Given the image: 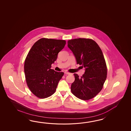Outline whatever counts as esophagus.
Listing matches in <instances>:
<instances>
[{"label":"esophagus","mask_w":131,"mask_h":131,"mask_svg":"<svg viewBox=\"0 0 131 131\" xmlns=\"http://www.w3.org/2000/svg\"><path fill=\"white\" fill-rule=\"evenodd\" d=\"M64 73H65V74H67V75L71 74V73H70V72H64Z\"/></svg>","instance_id":"1"}]
</instances>
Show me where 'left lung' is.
I'll list each match as a JSON object with an SVG mask.
<instances>
[{"instance_id": "1", "label": "left lung", "mask_w": 131, "mask_h": 131, "mask_svg": "<svg viewBox=\"0 0 131 131\" xmlns=\"http://www.w3.org/2000/svg\"><path fill=\"white\" fill-rule=\"evenodd\" d=\"M67 43L77 64L85 68L81 77L74 74L75 81L72 84L71 91L81 100L92 99L100 92L107 78V66L103 52L92 39H72Z\"/></svg>"}]
</instances>
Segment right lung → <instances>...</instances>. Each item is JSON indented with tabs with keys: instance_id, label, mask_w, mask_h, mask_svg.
I'll return each mask as SVG.
<instances>
[{
	"instance_id": "obj_1",
	"label": "right lung",
	"mask_w": 131,
	"mask_h": 131,
	"mask_svg": "<svg viewBox=\"0 0 131 131\" xmlns=\"http://www.w3.org/2000/svg\"><path fill=\"white\" fill-rule=\"evenodd\" d=\"M65 40L41 38L31 48L25 59L24 72L28 86L37 97L47 98L56 91L64 73L51 69Z\"/></svg>"
}]
</instances>
